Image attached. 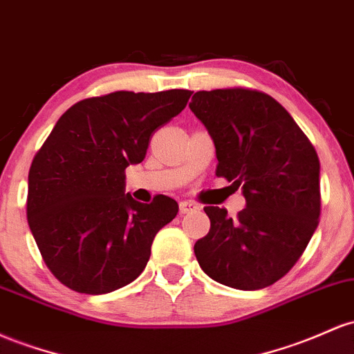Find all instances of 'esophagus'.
I'll return each instance as SVG.
<instances>
[{
	"label": "esophagus",
	"instance_id": "esophagus-1",
	"mask_svg": "<svg viewBox=\"0 0 354 354\" xmlns=\"http://www.w3.org/2000/svg\"><path fill=\"white\" fill-rule=\"evenodd\" d=\"M196 209H200V207H198L196 203H193V201H188V200H185V201H181L180 203V213H189V212H196Z\"/></svg>",
	"mask_w": 354,
	"mask_h": 354
}]
</instances>
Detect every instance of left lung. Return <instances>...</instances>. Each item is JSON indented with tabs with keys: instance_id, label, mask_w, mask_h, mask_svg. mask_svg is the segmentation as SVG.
<instances>
[{
	"instance_id": "8db88e82",
	"label": "left lung",
	"mask_w": 354,
	"mask_h": 354,
	"mask_svg": "<svg viewBox=\"0 0 354 354\" xmlns=\"http://www.w3.org/2000/svg\"><path fill=\"white\" fill-rule=\"evenodd\" d=\"M189 109L212 136L216 176L242 186L247 207L230 218L205 207L195 255L208 277L240 290L272 286L294 267L319 223V158L274 97L254 88L200 91Z\"/></svg>"
}]
</instances>
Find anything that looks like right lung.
Masks as SVG:
<instances>
[{"mask_svg":"<svg viewBox=\"0 0 354 354\" xmlns=\"http://www.w3.org/2000/svg\"><path fill=\"white\" fill-rule=\"evenodd\" d=\"M192 91L88 97L57 120L28 173L26 218L50 272L80 294H107L145 270L154 236L176 216L173 198L139 203L126 168L146 156L154 131Z\"/></svg>","mask_w":354,"mask_h":354,"instance_id":"right-lung-1","label":"right lung"}]
</instances>
